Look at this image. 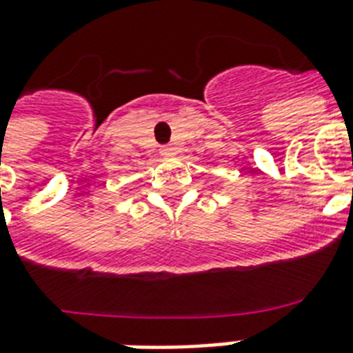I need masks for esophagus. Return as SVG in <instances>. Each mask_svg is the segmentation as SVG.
I'll use <instances>...</instances> for the list:
<instances>
[{"label": "esophagus", "instance_id": "esophagus-1", "mask_svg": "<svg viewBox=\"0 0 353 353\" xmlns=\"http://www.w3.org/2000/svg\"><path fill=\"white\" fill-rule=\"evenodd\" d=\"M161 153H163V155H166V157H170V155H174V153H176V150H174L172 145H163V148H161Z\"/></svg>", "mask_w": 353, "mask_h": 353}]
</instances>
